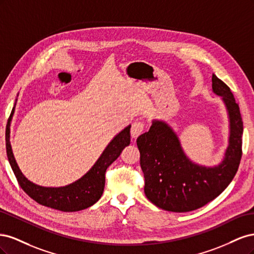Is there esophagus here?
<instances>
[{
    "mask_svg": "<svg viewBox=\"0 0 254 254\" xmlns=\"http://www.w3.org/2000/svg\"><path fill=\"white\" fill-rule=\"evenodd\" d=\"M145 130V124L142 122H134L132 126H131V130H130V133H131V136L133 139H136L137 136L140 134H142Z\"/></svg>",
    "mask_w": 254,
    "mask_h": 254,
    "instance_id": "esophagus-1",
    "label": "esophagus"
}]
</instances>
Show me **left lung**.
<instances>
[{
  "label": "left lung",
  "mask_w": 254,
  "mask_h": 254,
  "mask_svg": "<svg viewBox=\"0 0 254 254\" xmlns=\"http://www.w3.org/2000/svg\"><path fill=\"white\" fill-rule=\"evenodd\" d=\"M212 89L222 97L230 122L229 146L219 165L206 167L191 162L165 122L152 121L148 132L137 137L145 195L160 209L177 213L199 209L220 195L238 170L243 155L240 107L230 88L215 74Z\"/></svg>",
  "instance_id": "left-lung-1"
}]
</instances>
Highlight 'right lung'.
<instances>
[{"mask_svg":"<svg viewBox=\"0 0 254 254\" xmlns=\"http://www.w3.org/2000/svg\"><path fill=\"white\" fill-rule=\"evenodd\" d=\"M13 111L14 109H12L6 126V151L22 190L39 204L64 212L80 211L98 201L104 191L107 168L120 157L123 149L130 144V125L114 136L93 167L79 180L63 188H43L27 180L14 160L9 142V127Z\"/></svg>","mask_w":254,"mask_h":254,"instance_id":"obj_1","label":"right lung"}]
</instances>
